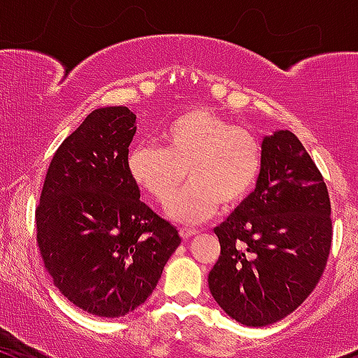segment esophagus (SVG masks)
<instances>
[{
	"instance_id": "1",
	"label": "esophagus",
	"mask_w": 358,
	"mask_h": 358,
	"mask_svg": "<svg viewBox=\"0 0 358 358\" xmlns=\"http://www.w3.org/2000/svg\"><path fill=\"white\" fill-rule=\"evenodd\" d=\"M194 236H197V230H194V229H180V237H182L183 241L190 239V237H194Z\"/></svg>"
}]
</instances>
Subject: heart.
<instances>
[{
    "label": "heart",
    "instance_id": "1",
    "mask_svg": "<svg viewBox=\"0 0 358 358\" xmlns=\"http://www.w3.org/2000/svg\"><path fill=\"white\" fill-rule=\"evenodd\" d=\"M161 147L142 143L128 156L133 182L159 204H169L173 218L204 222L218 206L234 208L248 197L263 166V147L256 135L208 109L183 112L161 133Z\"/></svg>",
    "mask_w": 358,
    "mask_h": 358
}]
</instances>
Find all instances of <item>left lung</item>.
Returning <instances> with one entry per match:
<instances>
[{
  "instance_id": "1",
  "label": "left lung",
  "mask_w": 358,
  "mask_h": 358,
  "mask_svg": "<svg viewBox=\"0 0 358 358\" xmlns=\"http://www.w3.org/2000/svg\"><path fill=\"white\" fill-rule=\"evenodd\" d=\"M255 192L216 227L220 258L209 291L244 326H268L315 289L333 243L331 201L322 173L294 133L263 140Z\"/></svg>"
}]
</instances>
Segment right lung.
Returning a JSON list of instances; mask_svg holds the SVG:
<instances>
[{
  "instance_id": "right-lung-1",
  "label": "right lung",
  "mask_w": 358,
  "mask_h": 358,
  "mask_svg": "<svg viewBox=\"0 0 358 358\" xmlns=\"http://www.w3.org/2000/svg\"><path fill=\"white\" fill-rule=\"evenodd\" d=\"M135 119L128 107L93 110L53 154L36 206V243L53 284L99 317L142 305L182 243L128 173Z\"/></svg>"
}]
</instances>
